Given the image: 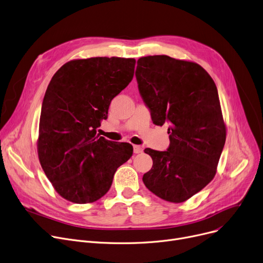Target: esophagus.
I'll list each match as a JSON object with an SVG mask.
<instances>
[{"label":"esophagus","mask_w":263,"mask_h":263,"mask_svg":"<svg viewBox=\"0 0 263 263\" xmlns=\"http://www.w3.org/2000/svg\"><path fill=\"white\" fill-rule=\"evenodd\" d=\"M142 151H143V148H142L141 146L134 145V153H135V154H139V153H141Z\"/></svg>","instance_id":"34e87169"}]
</instances>
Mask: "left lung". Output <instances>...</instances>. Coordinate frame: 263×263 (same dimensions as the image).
<instances>
[{"instance_id": "left-lung-1", "label": "left lung", "mask_w": 263, "mask_h": 263, "mask_svg": "<svg viewBox=\"0 0 263 263\" xmlns=\"http://www.w3.org/2000/svg\"><path fill=\"white\" fill-rule=\"evenodd\" d=\"M136 79L154 124L167 123L170 146L145 148L153 166L145 187L171 203L187 200L213 179L226 140L218 89L192 61L166 55L139 58Z\"/></svg>"}]
</instances>
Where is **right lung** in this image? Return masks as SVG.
I'll list each match as a JSON object with an SVG mask.
<instances>
[{
  "label": "right lung",
  "mask_w": 263,
  "mask_h": 263,
  "mask_svg": "<svg viewBox=\"0 0 263 263\" xmlns=\"http://www.w3.org/2000/svg\"><path fill=\"white\" fill-rule=\"evenodd\" d=\"M136 60L92 57L65 64L45 91L38 156L56 192L76 204L93 203L110 189L117 168L133 146L97 134L111 100L134 77Z\"/></svg>",
  "instance_id": "obj_1"
}]
</instances>
